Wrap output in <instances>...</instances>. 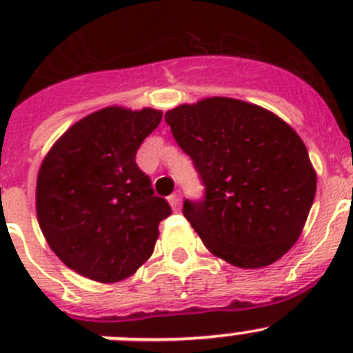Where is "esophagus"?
<instances>
[{"mask_svg": "<svg viewBox=\"0 0 353 353\" xmlns=\"http://www.w3.org/2000/svg\"><path fill=\"white\" fill-rule=\"evenodd\" d=\"M168 201H170L171 208H174V210H176V208L180 207V191L173 192V194H171L170 198H168Z\"/></svg>", "mask_w": 353, "mask_h": 353, "instance_id": "1", "label": "esophagus"}]
</instances>
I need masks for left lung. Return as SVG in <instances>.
<instances>
[{"mask_svg":"<svg viewBox=\"0 0 353 353\" xmlns=\"http://www.w3.org/2000/svg\"><path fill=\"white\" fill-rule=\"evenodd\" d=\"M164 118L205 185L203 201L185 199L183 215L208 251L240 269L286 254L316 192L299 134L267 109L228 97L182 104Z\"/></svg>","mask_w":353,"mask_h":353,"instance_id":"left-lung-1","label":"left lung"}]
</instances>
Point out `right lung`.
Wrapping results in <instances>:
<instances>
[{
  "label": "right lung",
  "instance_id": "obj_1",
  "mask_svg": "<svg viewBox=\"0 0 353 353\" xmlns=\"http://www.w3.org/2000/svg\"><path fill=\"white\" fill-rule=\"evenodd\" d=\"M162 111L104 108L52 145L37 176V219L56 256L99 283L127 279L152 256L171 214L136 164Z\"/></svg>",
  "mask_w": 353,
  "mask_h": 353
}]
</instances>
